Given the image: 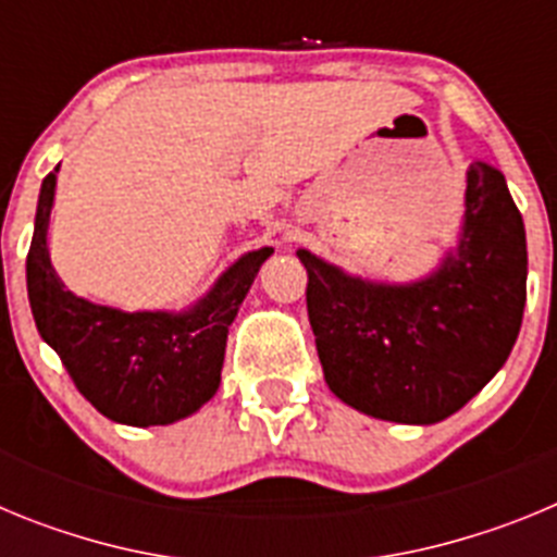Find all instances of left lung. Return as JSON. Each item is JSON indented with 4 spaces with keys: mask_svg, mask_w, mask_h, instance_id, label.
Returning a JSON list of instances; mask_svg holds the SVG:
<instances>
[{
    "mask_svg": "<svg viewBox=\"0 0 557 557\" xmlns=\"http://www.w3.org/2000/svg\"><path fill=\"white\" fill-rule=\"evenodd\" d=\"M307 312L326 385L354 410L435 424L505 366L528 301V243L505 175L469 166L457 253L437 273L393 287L351 278L309 250Z\"/></svg>",
    "mask_w": 557,
    "mask_h": 557,
    "instance_id": "obj_1",
    "label": "left lung"
}]
</instances>
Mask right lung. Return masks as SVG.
Here are the masks:
<instances>
[{
    "mask_svg": "<svg viewBox=\"0 0 557 557\" xmlns=\"http://www.w3.org/2000/svg\"><path fill=\"white\" fill-rule=\"evenodd\" d=\"M55 172L41 184L27 253V295L38 334L55 348L77 391L111 421L152 426L191 416L218 393L228 326L273 248L245 253L184 314L97 307L69 293L49 264Z\"/></svg>",
    "mask_w": 557,
    "mask_h": 557,
    "instance_id": "add662e5",
    "label": "right lung"
}]
</instances>
